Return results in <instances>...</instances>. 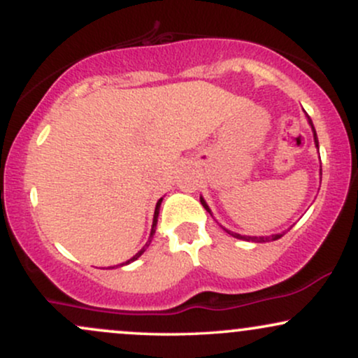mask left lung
<instances>
[{
  "label": "left lung",
  "instance_id": "left-lung-1",
  "mask_svg": "<svg viewBox=\"0 0 358 358\" xmlns=\"http://www.w3.org/2000/svg\"><path fill=\"white\" fill-rule=\"evenodd\" d=\"M308 117V122H310V126H311V129H313V136H315V145H316V148H318V138H316V131H315V127H313V122H311V119H310V116H306ZM200 202H202V205L205 207V210H207L208 213H210L212 215V212H210V208H208V205H207V202H205V200L202 199V196H200ZM224 231H227V229H224ZM229 234H231V236H234V237H237V239H242V241H252V242H271V241H278V239H281L282 236H285V232H281V234H274V236H268V237H250V236H241V234H236V232H231V231H227Z\"/></svg>",
  "mask_w": 358,
  "mask_h": 358
}]
</instances>
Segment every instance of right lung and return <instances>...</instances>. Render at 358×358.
Returning <instances> with one entry per match:
<instances>
[{
  "mask_svg": "<svg viewBox=\"0 0 358 358\" xmlns=\"http://www.w3.org/2000/svg\"><path fill=\"white\" fill-rule=\"evenodd\" d=\"M162 202H163V199H159L158 200V203H156V208H155V217H153V225H151V234H150V239H148V242L145 244V248H143L141 250H139V252L136 254V256H133L129 259V261H126V262H122V264H119V266H124V264H129V262H133V261H136V259L141 256L143 252H145L146 250V248L148 245L151 244V239H153V234H155V229H156V224H158V213H159V205H162Z\"/></svg>",
  "mask_w": 358,
  "mask_h": 358,
  "instance_id": "right-lung-1",
  "label": "right lung"
}]
</instances>
